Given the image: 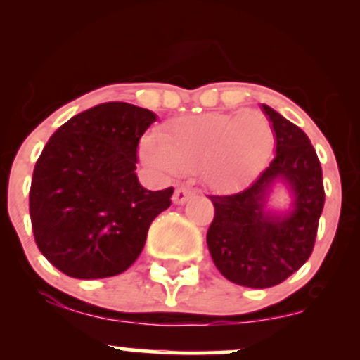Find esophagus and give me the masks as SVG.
I'll use <instances>...</instances> for the list:
<instances>
[{"mask_svg": "<svg viewBox=\"0 0 360 360\" xmlns=\"http://www.w3.org/2000/svg\"><path fill=\"white\" fill-rule=\"evenodd\" d=\"M189 196H191V193H189L188 189L177 188L174 194H172V201H174V205H184L186 201L189 200Z\"/></svg>", "mask_w": 360, "mask_h": 360, "instance_id": "1", "label": "esophagus"}]
</instances>
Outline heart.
I'll return each instance as SVG.
<instances>
[{
    "instance_id": "b5f03b06",
    "label": "heart",
    "mask_w": 360,
    "mask_h": 360,
    "mask_svg": "<svg viewBox=\"0 0 360 360\" xmlns=\"http://www.w3.org/2000/svg\"><path fill=\"white\" fill-rule=\"evenodd\" d=\"M274 131L264 115L210 113L179 118L159 139L146 137L140 155L162 174L200 172L214 191H233L245 184L269 159Z\"/></svg>"
}]
</instances>
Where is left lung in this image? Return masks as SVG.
<instances>
[{"instance_id":"left-lung-1","label":"left lung","mask_w":360,"mask_h":360,"mask_svg":"<svg viewBox=\"0 0 360 360\" xmlns=\"http://www.w3.org/2000/svg\"><path fill=\"white\" fill-rule=\"evenodd\" d=\"M260 110L274 131V159L240 193L210 196L214 218L206 233L217 269L255 289L283 283L307 262L325 203L320 160L307 134L271 106ZM278 187L290 196L286 209L270 205Z\"/></svg>"}]
</instances>
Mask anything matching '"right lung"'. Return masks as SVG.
<instances>
[{
    "instance_id": "1",
    "label": "right lung",
    "mask_w": 360,
    "mask_h": 360,
    "mask_svg": "<svg viewBox=\"0 0 360 360\" xmlns=\"http://www.w3.org/2000/svg\"><path fill=\"white\" fill-rule=\"evenodd\" d=\"M157 120L130 103H101L57 128L37 160L30 220L45 259L76 279L127 271L146 245L150 223L174 189L139 183V140Z\"/></svg>"
}]
</instances>
